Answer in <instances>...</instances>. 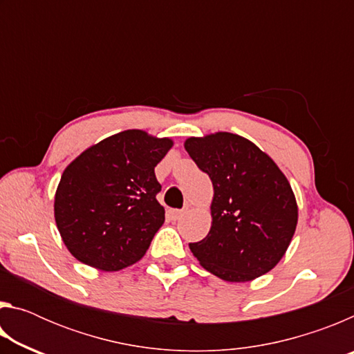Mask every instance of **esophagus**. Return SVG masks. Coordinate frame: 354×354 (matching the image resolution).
Here are the masks:
<instances>
[{
    "mask_svg": "<svg viewBox=\"0 0 354 354\" xmlns=\"http://www.w3.org/2000/svg\"><path fill=\"white\" fill-rule=\"evenodd\" d=\"M184 214H185V211H183V209H171V211H169V217L173 221H176L179 218H183Z\"/></svg>",
    "mask_w": 354,
    "mask_h": 354,
    "instance_id": "esophagus-1",
    "label": "esophagus"
}]
</instances>
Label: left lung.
<instances>
[{"label": "left lung", "mask_w": 354, "mask_h": 354, "mask_svg": "<svg viewBox=\"0 0 354 354\" xmlns=\"http://www.w3.org/2000/svg\"><path fill=\"white\" fill-rule=\"evenodd\" d=\"M185 149L214 185L212 226L189 248L207 272L231 283L277 266L298 220L295 195L278 165L253 142L231 133L190 137Z\"/></svg>", "instance_id": "8db88e82"}]
</instances>
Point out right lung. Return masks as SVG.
Listing matches in <instances>:
<instances>
[{
	"label": "right lung",
	"mask_w": 354,
	"mask_h": 354,
	"mask_svg": "<svg viewBox=\"0 0 354 354\" xmlns=\"http://www.w3.org/2000/svg\"><path fill=\"white\" fill-rule=\"evenodd\" d=\"M171 145L170 139L128 129L86 149L65 169L55 217L77 261L117 272L142 259L165 220L156 200L162 185L154 167Z\"/></svg>",
	"instance_id": "right-lung-1"
}]
</instances>
